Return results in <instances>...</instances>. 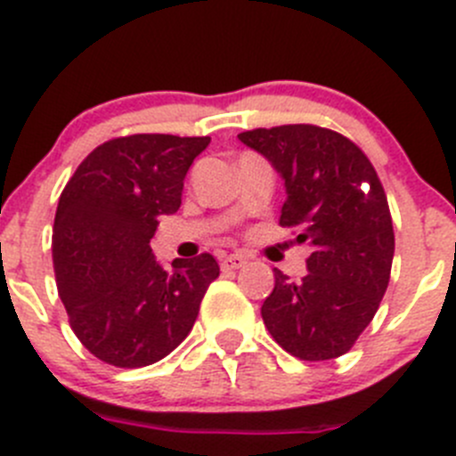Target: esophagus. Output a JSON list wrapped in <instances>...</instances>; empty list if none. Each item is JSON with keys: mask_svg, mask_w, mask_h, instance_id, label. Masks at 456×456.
I'll use <instances>...</instances> for the list:
<instances>
[{"mask_svg": "<svg viewBox=\"0 0 456 456\" xmlns=\"http://www.w3.org/2000/svg\"><path fill=\"white\" fill-rule=\"evenodd\" d=\"M221 271H237L246 264L244 255H221Z\"/></svg>", "mask_w": 456, "mask_h": 456, "instance_id": "1", "label": "esophagus"}]
</instances>
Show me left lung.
<instances>
[{"label": "left lung", "instance_id": "1", "mask_svg": "<svg viewBox=\"0 0 456 456\" xmlns=\"http://www.w3.org/2000/svg\"><path fill=\"white\" fill-rule=\"evenodd\" d=\"M284 179L280 225L300 228L314 253L293 281L275 268L262 318L281 349L300 361L346 354L379 311L389 284L394 228L387 197L362 150L318 125L241 132Z\"/></svg>", "mask_w": 456, "mask_h": 456}]
</instances>
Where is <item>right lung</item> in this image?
<instances>
[{
	"mask_svg": "<svg viewBox=\"0 0 456 456\" xmlns=\"http://www.w3.org/2000/svg\"><path fill=\"white\" fill-rule=\"evenodd\" d=\"M208 136L134 134L95 147L60 194L53 224L58 293L77 340L114 367H147L185 340L219 277L210 253L163 268L159 216L181 208L183 179Z\"/></svg>",
	"mask_w": 456,
	"mask_h": 456,
	"instance_id": "obj_1",
	"label": "right lung"
}]
</instances>
